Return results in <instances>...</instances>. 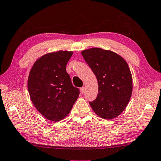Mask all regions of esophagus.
<instances>
[{"label":"esophagus","instance_id":"34e87169","mask_svg":"<svg viewBox=\"0 0 161 161\" xmlns=\"http://www.w3.org/2000/svg\"><path fill=\"white\" fill-rule=\"evenodd\" d=\"M80 92H81L82 94H83V93L85 92V91H86V87H81V88H80Z\"/></svg>","mask_w":161,"mask_h":161}]
</instances>
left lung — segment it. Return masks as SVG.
<instances>
[{
  "instance_id": "8db88e82",
  "label": "left lung",
  "mask_w": 161,
  "mask_h": 161,
  "mask_svg": "<svg viewBox=\"0 0 161 161\" xmlns=\"http://www.w3.org/2000/svg\"><path fill=\"white\" fill-rule=\"evenodd\" d=\"M98 82V95L90 107L104 119L122 113L132 92V78L126 61L111 50L94 47L81 52Z\"/></svg>"
}]
</instances>
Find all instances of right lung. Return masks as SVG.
Masks as SVG:
<instances>
[{"label": "right lung", "mask_w": 161, "mask_h": 161, "mask_svg": "<svg viewBox=\"0 0 161 161\" xmlns=\"http://www.w3.org/2000/svg\"><path fill=\"white\" fill-rule=\"evenodd\" d=\"M72 54L71 51L62 50L44 54L36 60L30 71V98L36 109L50 120L64 119L80 94L66 70Z\"/></svg>", "instance_id": "1"}]
</instances>
